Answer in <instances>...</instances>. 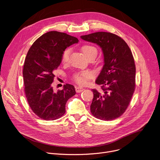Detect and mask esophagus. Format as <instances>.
Wrapping results in <instances>:
<instances>
[{
  "label": "esophagus",
  "instance_id": "obj_1",
  "mask_svg": "<svg viewBox=\"0 0 160 160\" xmlns=\"http://www.w3.org/2000/svg\"><path fill=\"white\" fill-rule=\"evenodd\" d=\"M84 90V88L83 87H77L76 88H75V90L76 92L77 93H79V92H82V91Z\"/></svg>",
  "mask_w": 160,
  "mask_h": 160
}]
</instances>
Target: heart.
<instances>
[{
	"label": "heart",
	"mask_w": 160,
	"mask_h": 160,
	"mask_svg": "<svg viewBox=\"0 0 160 160\" xmlns=\"http://www.w3.org/2000/svg\"><path fill=\"white\" fill-rule=\"evenodd\" d=\"M81 51L84 54V56L88 60L95 59L98 52V49L95 46L90 44L83 45L81 48ZM70 54H71L70 49H66L64 51L62 54V58H61V61L63 64H66L68 62V60H69ZM92 77H93V75L91 72L88 71H83V72L75 73L73 76V79L78 85H85L88 83V81L90 78H92Z\"/></svg>",
	"instance_id": "b5f03b06"
}]
</instances>
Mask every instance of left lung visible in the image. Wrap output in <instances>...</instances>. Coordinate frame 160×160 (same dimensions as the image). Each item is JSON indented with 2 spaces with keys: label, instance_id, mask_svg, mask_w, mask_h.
<instances>
[{
  "label": "left lung",
  "instance_id": "1",
  "mask_svg": "<svg viewBox=\"0 0 160 160\" xmlns=\"http://www.w3.org/2000/svg\"><path fill=\"white\" fill-rule=\"evenodd\" d=\"M95 43L102 49L104 66L96 80L102 92L92 89L94 98L90 105L92 115L101 120H115L127 109L135 86V66L127 43L119 36L99 32L80 37Z\"/></svg>",
  "mask_w": 160,
  "mask_h": 160
}]
</instances>
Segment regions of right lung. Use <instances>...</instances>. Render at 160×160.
I'll return each instance as SVG.
<instances>
[{
	"label": "right lung",
	"mask_w": 160,
	"mask_h": 160,
	"mask_svg": "<svg viewBox=\"0 0 160 160\" xmlns=\"http://www.w3.org/2000/svg\"><path fill=\"white\" fill-rule=\"evenodd\" d=\"M78 42L75 37L51 31L37 38L28 50L22 71L25 93L30 108L41 119L61 118L65 113L66 102L76 94L74 86L67 83L55 92L52 83L62 52Z\"/></svg>",
	"instance_id": "right-lung-1"
}]
</instances>
